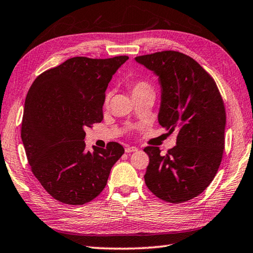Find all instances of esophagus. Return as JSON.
<instances>
[{"mask_svg":"<svg viewBox=\"0 0 253 253\" xmlns=\"http://www.w3.org/2000/svg\"><path fill=\"white\" fill-rule=\"evenodd\" d=\"M136 151H137L136 146H126V153H132V152H136Z\"/></svg>","mask_w":253,"mask_h":253,"instance_id":"34e87169","label":"esophagus"}]
</instances>
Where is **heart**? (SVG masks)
<instances>
[{"label": "heart", "instance_id": "b5f03b06", "mask_svg": "<svg viewBox=\"0 0 253 253\" xmlns=\"http://www.w3.org/2000/svg\"><path fill=\"white\" fill-rule=\"evenodd\" d=\"M131 92L136 93V92H141V91H145V90H152V87L150 85L149 83H146L145 80H136V82L132 83L131 85ZM109 98H110V94H107L106 96V102L109 101Z\"/></svg>", "mask_w": 253, "mask_h": 253}]
</instances>
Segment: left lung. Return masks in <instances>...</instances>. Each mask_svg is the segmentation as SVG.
<instances>
[{
	"mask_svg": "<svg viewBox=\"0 0 253 253\" xmlns=\"http://www.w3.org/2000/svg\"><path fill=\"white\" fill-rule=\"evenodd\" d=\"M162 84L160 126L177 132L166 155L146 146L144 180L162 201L180 204L197 197L212 182L225 150L226 109L215 80L192 57L163 50L135 57Z\"/></svg>",
	"mask_w": 253,
	"mask_h": 253,
	"instance_id": "8db88e82",
	"label": "left lung"
}]
</instances>
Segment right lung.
Here are the masks:
<instances>
[{
  "mask_svg": "<svg viewBox=\"0 0 253 253\" xmlns=\"http://www.w3.org/2000/svg\"><path fill=\"white\" fill-rule=\"evenodd\" d=\"M127 56L73 57L42 73L28 90L21 136L31 169L56 201L84 205L106 187L125 153L118 142L85 150V127L102 121L106 89Z\"/></svg>",
  "mask_w": 253,
  "mask_h": 253,
  "instance_id": "add662e5",
  "label": "right lung"
}]
</instances>
